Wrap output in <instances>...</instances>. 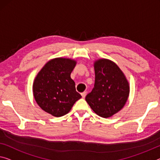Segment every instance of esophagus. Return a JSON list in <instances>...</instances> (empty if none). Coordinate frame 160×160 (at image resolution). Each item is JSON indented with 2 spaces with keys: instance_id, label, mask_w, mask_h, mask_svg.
Masks as SVG:
<instances>
[{
  "instance_id": "1",
  "label": "esophagus",
  "mask_w": 160,
  "mask_h": 160,
  "mask_svg": "<svg viewBox=\"0 0 160 160\" xmlns=\"http://www.w3.org/2000/svg\"><path fill=\"white\" fill-rule=\"evenodd\" d=\"M86 95H87V92H86L82 93V98H85Z\"/></svg>"
}]
</instances>
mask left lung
Instances as JSON below:
<instances>
[{
	"mask_svg": "<svg viewBox=\"0 0 160 160\" xmlns=\"http://www.w3.org/2000/svg\"><path fill=\"white\" fill-rule=\"evenodd\" d=\"M94 71V87L85 99L97 115L110 117L126 104L129 94V83L119 66L109 59L96 61Z\"/></svg>",
	"mask_w": 160,
	"mask_h": 160,
	"instance_id": "left-lung-1",
	"label": "left lung"
}]
</instances>
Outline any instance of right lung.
Listing matches in <instances>:
<instances>
[{
    "mask_svg": "<svg viewBox=\"0 0 160 160\" xmlns=\"http://www.w3.org/2000/svg\"><path fill=\"white\" fill-rule=\"evenodd\" d=\"M76 63L71 58H53L38 72L33 82V92L36 103L43 111L56 117H62L82 98L71 78Z\"/></svg>",
    "mask_w": 160,
    "mask_h": 160,
    "instance_id": "1",
    "label": "right lung"
}]
</instances>
